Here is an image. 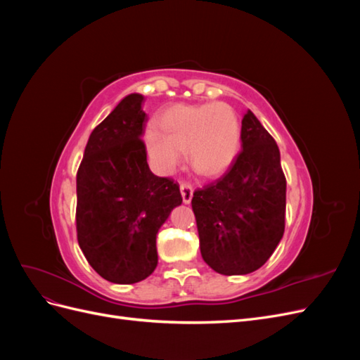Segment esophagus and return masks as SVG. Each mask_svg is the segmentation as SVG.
<instances>
[{"instance_id":"esophagus-1","label":"esophagus","mask_w":360,"mask_h":360,"mask_svg":"<svg viewBox=\"0 0 360 360\" xmlns=\"http://www.w3.org/2000/svg\"><path fill=\"white\" fill-rule=\"evenodd\" d=\"M180 192L183 197V202L184 204H191L192 197H193V188L188 183H180Z\"/></svg>"}]
</instances>
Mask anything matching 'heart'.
<instances>
[{
    "label": "heart",
    "mask_w": 360,
    "mask_h": 360,
    "mask_svg": "<svg viewBox=\"0 0 360 360\" xmlns=\"http://www.w3.org/2000/svg\"><path fill=\"white\" fill-rule=\"evenodd\" d=\"M151 160L169 174L183 159L207 179H217L233 167L242 147V122L228 103L174 105L160 118V130L147 132Z\"/></svg>",
    "instance_id": "b5f03b06"
}]
</instances>
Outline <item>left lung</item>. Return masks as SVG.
I'll return each instance as SVG.
<instances>
[{
  "label": "left lung",
  "instance_id": "1",
  "mask_svg": "<svg viewBox=\"0 0 360 360\" xmlns=\"http://www.w3.org/2000/svg\"><path fill=\"white\" fill-rule=\"evenodd\" d=\"M242 151L225 176L193 192L202 259L221 275L263 266L285 228L287 181L275 139L249 110Z\"/></svg>",
  "mask_w": 360,
  "mask_h": 360
}]
</instances>
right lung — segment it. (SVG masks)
<instances>
[{
    "instance_id": "1",
    "label": "right lung",
    "mask_w": 360,
    "mask_h": 360,
    "mask_svg": "<svg viewBox=\"0 0 360 360\" xmlns=\"http://www.w3.org/2000/svg\"><path fill=\"white\" fill-rule=\"evenodd\" d=\"M143 102V94L126 96L94 127L76 174L79 248L114 284H135L153 274L159 228L183 201L179 183L148 168Z\"/></svg>"
}]
</instances>
